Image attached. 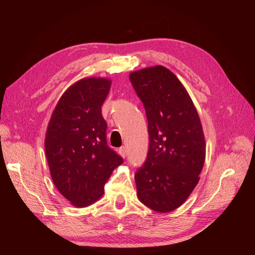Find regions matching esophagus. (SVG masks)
<instances>
[{
    "label": "esophagus",
    "instance_id": "esophagus-1",
    "mask_svg": "<svg viewBox=\"0 0 255 255\" xmlns=\"http://www.w3.org/2000/svg\"><path fill=\"white\" fill-rule=\"evenodd\" d=\"M118 153L121 154L123 158H125V156L127 155V149H126V147H121L118 149Z\"/></svg>",
    "mask_w": 255,
    "mask_h": 255
}]
</instances>
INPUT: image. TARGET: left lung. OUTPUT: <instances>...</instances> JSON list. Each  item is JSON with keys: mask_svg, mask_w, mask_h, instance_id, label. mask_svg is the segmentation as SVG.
<instances>
[{"mask_svg": "<svg viewBox=\"0 0 255 255\" xmlns=\"http://www.w3.org/2000/svg\"><path fill=\"white\" fill-rule=\"evenodd\" d=\"M148 119L149 149L134 174L140 202L159 213L180 207L203 170L206 143L202 123L176 75L163 66L129 74Z\"/></svg>", "mask_w": 255, "mask_h": 255, "instance_id": "8db88e82", "label": "left lung"}]
</instances>
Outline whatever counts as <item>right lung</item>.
<instances>
[{
    "instance_id": "add662e5",
    "label": "right lung",
    "mask_w": 255,
    "mask_h": 255,
    "mask_svg": "<svg viewBox=\"0 0 255 255\" xmlns=\"http://www.w3.org/2000/svg\"><path fill=\"white\" fill-rule=\"evenodd\" d=\"M112 81L75 82L57 103L48 124L45 150L57 189L75 207H86L104 194V185L123 158L107 145L102 105Z\"/></svg>"
}]
</instances>
